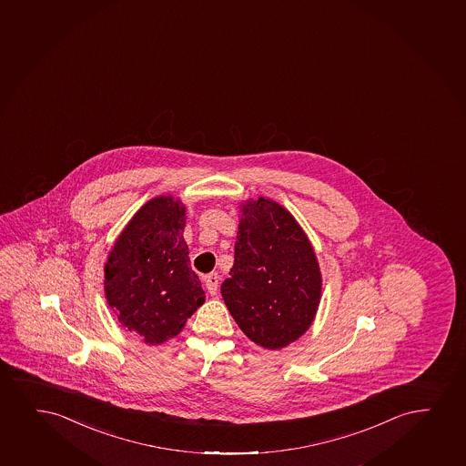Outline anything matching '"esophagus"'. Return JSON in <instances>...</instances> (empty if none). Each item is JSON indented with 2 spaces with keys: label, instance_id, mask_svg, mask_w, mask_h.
I'll return each instance as SVG.
<instances>
[{
  "label": "esophagus",
  "instance_id": "obj_1",
  "mask_svg": "<svg viewBox=\"0 0 466 466\" xmlns=\"http://www.w3.org/2000/svg\"><path fill=\"white\" fill-rule=\"evenodd\" d=\"M205 285H207L208 293H209V295H216L218 289V272H211V274L205 276Z\"/></svg>",
  "mask_w": 466,
  "mask_h": 466
}]
</instances>
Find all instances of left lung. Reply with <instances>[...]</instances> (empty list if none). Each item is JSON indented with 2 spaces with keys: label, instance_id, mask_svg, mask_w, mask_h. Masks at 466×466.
I'll use <instances>...</instances> for the list:
<instances>
[{
  "label": "left lung",
  "instance_id": "obj_1",
  "mask_svg": "<svg viewBox=\"0 0 466 466\" xmlns=\"http://www.w3.org/2000/svg\"><path fill=\"white\" fill-rule=\"evenodd\" d=\"M222 296L242 332L279 350L312 324L321 274L312 246L285 208L259 197L242 208L230 278Z\"/></svg>",
  "mask_w": 466,
  "mask_h": 466
}]
</instances>
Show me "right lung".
<instances>
[{
  "instance_id": "add662e5",
  "label": "right lung",
  "mask_w": 466,
  "mask_h": 466,
  "mask_svg": "<svg viewBox=\"0 0 466 466\" xmlns=\"http://www.w3.org/2000/svg\"><path fill=\"white\" fill-rule=\"evenodd\" d=\"M181 201L157 197L137 212L106 265V295L124 328L157 345L181 332L205 302L183 239Z\"/></svg>"
}]
</instances>
